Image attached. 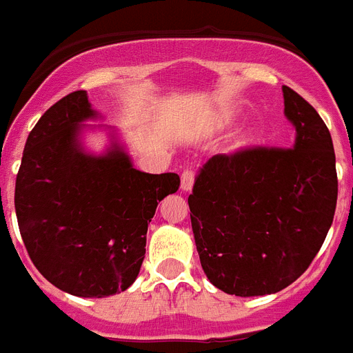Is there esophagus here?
Returning <instances> with one entry per match:
<instances>
[{
  "label": "esophagus",
  "mask_w": 353,
  "mask_h": 353,
  "mask_svg": "<svg viewBox=\"0 0 353 353\" xmlns=\"http://www.w3.org/2000/svg\"><path fill=\"white\" fill-rule=\"evenodd\" d=\"M194 184V173L191 171V169H185L184 173H182V176H180V188H182V191H190L191 188H193Z\"/></svg>",
  "instance_id": "1"
}]
</instances>
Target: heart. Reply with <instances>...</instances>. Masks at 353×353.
<instances>
[{
	"instance_id": "1",
	"label": "heart",
	"mask_w": 353,
	"mask_h": 353,
	"mask_svg": "<svg viewBox=\"0 0 353 353\" xmlns=\"http://www.w3.org/2000/svg\"><path fill=\"white\" fill-rule=\"evenodd\" d=\"M222 120H224V123H228V122H231V117H224Z\"/></svg>"
}]
</instances>
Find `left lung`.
<instances>
[{"label": "left lung", "instance_id": "8db88e82", "mask_svg": "<svg viewBox=\"0 0 353 353\" xmlns=\"http://www.w3.org/2000/svg\"><path fill=\"white\" fill-rule=\"evenodd\" d=\"M283 97L295 129L290 149L215 154L188 199L202 270L230 295L290 286L308 270L334 222L337 173L328 128L290 87Z\"/></svg>", "mask_w": 353, "mask_h": 353}]
</instances>
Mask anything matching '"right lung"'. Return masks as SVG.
<instances>
[{
    "label": "right lung",
    "instance_id": "right-lung-1",
    "mask_svg": "<svg viewBox=\"0 0 353 353\" xmlns=\"http://www.w3.org/2000/svg\"><path fill=\"white\" fill-rule=\"evenodd\" d=\"M101 120L87 91L56 101L25 142L14 205L30 261L50 284L76 297H109L137 281L148 225L157 205L176 193V173L132 168L114 128ZM103 128V154L85 148L83 134Z\"/></svg>",
    "mask_w": 353,
    "mask_h": 353
}]
</instances>
